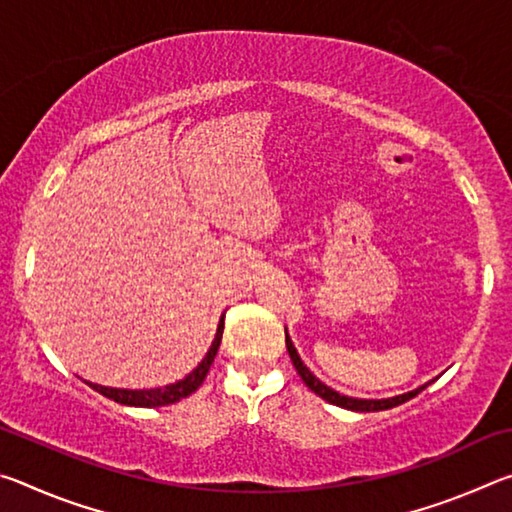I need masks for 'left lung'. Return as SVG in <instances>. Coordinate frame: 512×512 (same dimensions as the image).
<instances>
[{
	"mask_svg": "<svg viewBox=\"0 0 512 512\" xmlns=\"http://www.w3.org/2000/svg\"><path fill=\"white\" fill-rule=\"evenodd\" d=\"M287 350H289V357L293 361V366H296L300 379L305 381V384L314 391L318 397H323V400H327L329 404H336V406H343V409H350V411H363V413H370V411H386V409H393V406H400L404 402H409L411 397L418 395L424 386L415 388V391L411 393H404V395H397V397H388V400H357V397H348V395H341L332 391V388L325 386L323 381L316 379L314 375H311L309 368L305 366V363L300 361L296 348H293V343L289 339L287 334Z\"/></svg>",
	"mask_w": 512,
	"mask_h": 512,
	"instance_id": "1",
	"label": "left lung"
}]
</instances>
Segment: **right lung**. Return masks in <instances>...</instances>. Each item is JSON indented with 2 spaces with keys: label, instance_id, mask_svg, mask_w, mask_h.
Instances as JSON below:
<instances>
[{
  "label": "right lung",
  "instance_id": "obj_1",
  "mask_svg": "<svg viewBox=\"0 0 512 512\" xmlns=\"http://www.w3.org/2000/svg\"><path fill=\"white\" fill-rule=\"evenodd\" d=\"M225 318V314H223ZM223 318L219 323V329H216V336L212 341V348L207 350V354L203 357V361L198 363V366L189 372L185 379L176 381V384L171 386H164V388H151V391H126V388H108V386H99V384H88L94 388V391L110 397V400H115L119 404H126V406H142V409H153V406H167L173 402H180L183 397L192 395L198 386L203 384V379L207 377V372H210L212 361L216 357V350H219L221 345V336H223Z\"/></svg>",
  "mask_w": 512,
  "mask_h": 512
}]
</instances>
